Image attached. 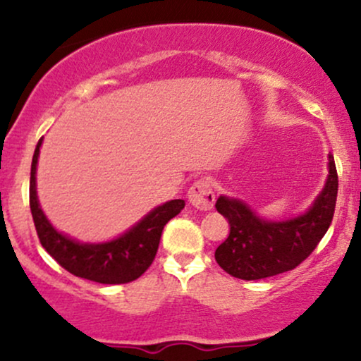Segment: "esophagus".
Segmentation results:
<instances>
[{
  "label": "esophagus",
  "mask_w": 361,
  "mask_h": 361,
  "mask_svg": "<svg viewBox=\"0 0 361 361\" xmlns=\"http://www.w3.org/2000/svg\"><path fill=\"white\" fill-rule=\"evenodd\" d=\"M188 202L198 210H210L214 207L215 193L209 180H198L190 186Z\"/></svg>",
  "instance_id": "1"
}]
</instances>
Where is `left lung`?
Returning <instances> with one entry per match:
<instances>
[{
	"mask_svg": "<svg viewBox=\"0 0 361 361\" xmlns=\"http://www.w3.org/2000/svg\"><path fill=\"white\" fill-rule=\"evenodd\" d=\"M327 180L304 214L283 221L259 217L246 202L221 195L219 214L229 221L227 239L215 250V261L224 271L241 280H261L293 270L316 250L334 215L338 173L329 154Z\"/></svg>",
	"mask_w": 361,
	"mask_h": 361,
	"instance_id": "left-lung-1",
	"label": "left lung"
}]
</instances>
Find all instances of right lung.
Instances as JSON below:
<instances>
[{"label":"right lung","mask_w":361,"mask_h":361,"mask_svg":"<svg viewBox=\"0 0 361 361\" xmlns=\"http://www.w3.org/2000/svg\"><path fill=\"white\" fill-rule=\"evenodd\" d=\"M42 139L37 144L30 171V210L44 250L73 275L105 285L128 283L151 267L164 226L183 210L185 200H169L144 215L137 224L105 243H81L52 226L37 197V163Z\"/></svg>","instance_id":"right-lung-1"}]
</instances>
